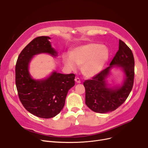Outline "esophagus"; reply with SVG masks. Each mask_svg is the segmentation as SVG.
<instances>
[{
  "label": "esophagus",
  "mask_w": 148,
  "mask_h": 148,
  "mask_svg": "<svg viewBox=\"0 0 148 148\" xmlns=\"http://www.w3.org/2000/svg\"><path fill=\"white\" fill-rule=\"evenodd\" d=\"M75 81L76 83H81V80L79 78H78V77H76V78L75 79Z\"/></svg>",
  "instance_id": "34e87169"
}]
</instances>
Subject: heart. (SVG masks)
Returning <instances> with one entry per match:
<instances>
[{
	"mask_svg": "<svg viewBox=\"0 0 148 148\" xmlns=\"http://www.w3.org/2000/svg\"><path fill=\"white\" fill-rule=\"evenodd\" d=\"M109 58V51L105 46L96 43H88L77 47L69 51V56H65L64 62L66 66L75 69L82 66L84 75L92 77L102 71Z\"/></svg>",
	"mask_w": 148,
	"mask_h": 148,
	"instance_id": "obj_1",
	"label": "heart"
}]
</instances>
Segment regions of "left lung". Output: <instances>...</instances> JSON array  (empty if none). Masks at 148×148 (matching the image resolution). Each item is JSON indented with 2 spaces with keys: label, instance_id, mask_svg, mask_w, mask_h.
<instances>
[{
  "label": "left lung",
  "instance_id": "8db88e82",
  "mask_svg": "<svg viewBox=\"0 0 148 148\" xmlns=\"http://www.w3.org/2000/svg\"><path fill=\"white\" fill-rule=\"evenodd\" d=\"M121 67L126 74V80L123 86L113 90L106 87L105 79L112 65ZM108 67L92 79L85 80L86 104L97 113H105L112 112L121 106L129 96L134 84V59L131 50L127 44L119 40V50Z\"/></svg>",
  "mask_w": 148,
  "mask_h": 148
}]
</instances>
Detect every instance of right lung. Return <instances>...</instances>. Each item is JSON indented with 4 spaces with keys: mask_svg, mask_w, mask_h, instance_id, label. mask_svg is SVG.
I'll return each mask as SVG.
<instances>
[{
    "mask_svg": "<svg viewBox=\"0 0 148 148\" xmlns=\"http://www.w3.org/2000/svg\"><path fill=\"white\" fill-rule=\"evenodd\" d=\"M49 36H38L20 53L15 65V84L19 99L26 109L41 118H51L63 108L68 90L75 84V74L53 72L47 79L35 80L30 77L28 66L33 56L47 53L56 56Z\"/></svg>",
    "mask_w": 148,
    "mask_h": 148,
    "instance_id": "add662e5",
    "label": "right lung"
}]
</instances>
